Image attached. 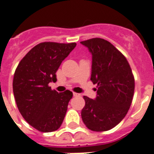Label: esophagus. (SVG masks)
I'll list each match as a JSON object with an SVG mask.
<instances>
[{
    "label": "esophagus",
    "instance_id": "1",
    "mask_svg": "<svg viewBox=\"0 0 154 154\" xmlns=\"http://www.w3.org/2000/svg\"><path fill=\"white\" fill-rule=\"evenodd\" d=\"M80 94L79 93H76V92H73V97H79Z\"/></svg>",
    "mask_w": 154,
    "mask_h": 154
}]
</instances>
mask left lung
<instances>
[{
  "mask_svg": "<svg viewBox=\"0 0 154 154\" xmlns=\"http://www.w3.org/2000/svg\"><path fill=\"white\" fill-rule=\"evenodd\" d=\"M81 44L91 54V80L98 86L94 100L84 97L82 119L92 131H106L117 125L128 112L134 78L125 57L110 42L94 38Z\"/></svg>",
  "mask_w": 154,
  "mask_h": 154,
  "instance_id": "left-lung-1",
  "label": "left lung"
}]
</instances>
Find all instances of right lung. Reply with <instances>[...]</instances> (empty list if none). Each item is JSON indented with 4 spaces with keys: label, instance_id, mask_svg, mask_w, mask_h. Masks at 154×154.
I'll return each mask as SVG.
<instances>
[{
    "label": "right lung",
    "instance_id": "right-lung-1",
    "mask_svg": "<svg viewBox=\"0 0 154 154\" xmlns=\"http://www.w3.org/2000/svg\"><path fill=\"white\" fill-rule=\"evenodd\" d=\"M76 45L40 43L29 51L15 70L13 92L17 107L23 118L41 132L55 131L63 121L72 92L58 93L48 83L57 81L56 72Z\"/></svg>",
    "mask_w": 154,
    "mask_h": 154
}]
</instances>
